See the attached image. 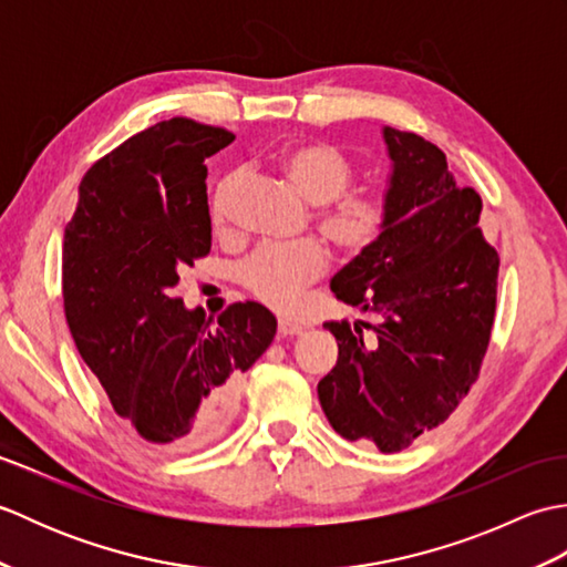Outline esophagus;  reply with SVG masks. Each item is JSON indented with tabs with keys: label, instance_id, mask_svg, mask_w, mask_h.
<instances>
[{
	"label": "esophagus",
	"instance_id": "34e87169",
	"mask_svg": "<svg viewBox=\"0 0 567 567\" xmlns=\"http://www.w3.org/2000/svg\"><path fill=\"white\" fill-rule=\"evenodd\" d=\"M277 333H280L282 339H290V336H299V333H302V327H299V323L280 319V321H277Z\"/></svg>",
	"mask_w": 567,
	"mask_h": 567
}]
</instances>
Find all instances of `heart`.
I'll list each match as a JSON object with an SVG mask.
<instances>
[{
  "label": "heart",
  "mask_w": 567,
  "mask_h": 567,
  "mask_svg": "<svg viewBox=\"0 0 567 567\" xmlns=\"http://www.w3.org/2000/svg\"><path fill=\"white\" fill-rule=\"evenodd\" d=\"M282 173L309 204H317V226L333 246L348 256H363L388 236L392 226V199L382 189L346 192L353 167L346 155L323 141H307L280 155ZM240 175H226L216 185L209 216L216 231L228 224L231 199ZM329 250L319 238L307 236L285 246H260L240 262L238 280L246 290L272 309L290 311L305 287L327 272Z\"/></svg>",
  "instance_id": "heart-1"
}]
</instances>
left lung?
Returning <instances> with one entry per match:
<instances>
[{"instance_id":"8db88e82","label":"left lung","mask_w":567,"mask_h":567,"mask_svg":"<svg viewBox=\"0 0 567 567\" xmlns=\"http://www.w3.org/2000/svg\"><path fill=\"white\" fill-rule=\"evenodd\" d=\"M384 143L392 226L331 280L333 295L372 321L323 323L339 360L317 390L343 439L396 453L443 424L475 384L495 323L499 256L477 226L483 199L455 185L441 148L390 126Z\"/></svg>"}]
</instances>
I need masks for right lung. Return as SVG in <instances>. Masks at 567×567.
Here are the masks:
<instances>
[{
    "instance_id": "add662e5",
    "label": "right lung",
    "mask_w": 567,
    "mask_h": 567,
    "mask_svg": "<svg viewBox=\"0 0 567 567\" xmlns=\"http://www.w3.org/2000/svg\"><path fill=\"white\" fill-rule=\"evenodd\" d=\"M236 136L175 116L94 163L63 238L72 339L114 412L163 453H189L231 424L244 372L275 339L258 302L219 319L187 311L179 275L212 250L204 161Z\"/></svg>"
}]
</instances>
